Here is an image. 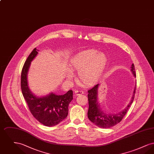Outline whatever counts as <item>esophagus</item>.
<instances>
[{
  "mask_svg": "<svg viewBox=\"0 0 154 154\" xmlns=\"http://www.w3.org/2000/svg\"><path fill=\"white\" fill-rule=\"evenodd\" d=\"M75 94L76 95H82V94H84V92L82 91H81V90H79V89H77V90H75Z\"/></svg>",
  "mask_w": 154,
  "mask_h": 154,
  "instance_id": "1",
  "label": "esophagus"
}]
</instances>
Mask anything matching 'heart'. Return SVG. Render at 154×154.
<instances>
[{
  "instance_id": "heart-1",
  "label": "heart",
  "mask_w": 154,
  "mask_h": 154,
  "mask_svg": "<svg viewBox=\"0 0 154 154\" xmlns=\"http://www.w3.org/2000/svg\"><path fill=\"white\" fill-rule=\"evenodd\" d=\"M107 63L105 54L95 50H88L81 52L71 59L69 70L79 72V79L85 86H91L100 79ZM66 77L71 79L73 74H66Z\"/></svg>"
}]
</instances>
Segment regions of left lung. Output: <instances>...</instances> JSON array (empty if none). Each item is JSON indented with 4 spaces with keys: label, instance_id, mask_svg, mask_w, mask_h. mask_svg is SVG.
<instances>
[{
    "label": "left lung",
    "instance_id": "8db88e82",
    "mask_svg": "<svg viewBox=\"0 0 154 154\" xmlns=\"http://www.w3.org/2000/svg\"><path fill=\"white\" fill-rule=\"evenodd\" d=\"M131 70L134 77H136V75L133 63L131 66ZM99 85V84H97L92 89L88 91L89 103L88 117L92 123L98 127L101 128H109L115 126L121 121L133 102L136 88V87H134L131 100L124 110H122L117 114H106L102 110L100 107V104L97 101Z\"/></svg>",
    "mask_w": 154,
    "mask_h": 154
}]
</instances>
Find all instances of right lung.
I'll return each instance as SVG.
<instances>
[{
  "mask_svg": "<svg viewBox=\"0 0 154 154\" xmlns=\"http://www.w3.org/2000/svg\"><path fill=\"white\" fill-rule=\"evenodd\" d=\"M35 48L30 54L22 67L21 87L22 95L33 116L47 126L58 124L67 116L69 103L73 100V91L69 90L63 95L50 93L43 97L33 95L28 87L27 75L31 62L38 52Z\"/></svg>",
  "mask_w": 154,
  "mask_h": 154,
  "instance_id": "right-lung-1",
  "label": "right lung"
}]
</instances>
